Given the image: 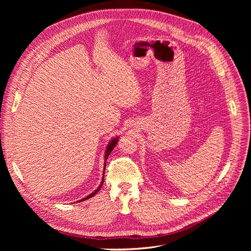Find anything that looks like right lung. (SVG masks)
<instances>
[{"mask_svg": "<svg viewBox=\"0 0 251 251\" xmlns=\"http://www.w3.org/2000/svg\"><path fill=\"white\" fill-rule=\"evenodd\" d=\"M117 142H118V137H116V138H114V139H112V141L109 143V146L107 147V151H105V154H104V161H107V159H108V156L110 155V153H111V151L114 150V148L116 147V144H117ZM105 163L104 162V167H105ZM103 173H104V171H103ZM102 183H103V177H102V181H101V183H100V185L99 186V188L98 189H96L94 192H92L91 194H89L88 196H86L85 199H83V200H81V201H85V200H88V199H90V197H92V196H95L96 194H97V192L98 191H100V187L102 186Z\"/></svg>", "mask_w": 251, "mask_h": 251, "instance_id": "obj_1", "label": "right lung"}]
</instances>
